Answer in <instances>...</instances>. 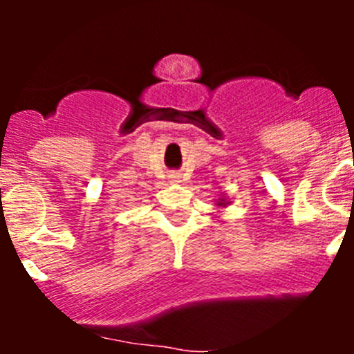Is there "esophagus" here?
I'll return each instance as SVG.
<instances>
[{
	"label": "esophagus",
	"instance_id": "obj_1",
	"mask_svg": "<svg viewBox=\"0 0 354 354\" xmlns=\"http://www.w3.org/2000/svg\"><path fill=\"white\" fill-rule=\"evenodd\" d=\"M170 179L171 180H177V179H179V175H170Z\"/></svg>",
	"mask_w": 354,
	"mask_h": 354
}]
</instances>
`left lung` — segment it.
Here are the masks:
<instances>
[{"instance_id": "obj_1", "label": "left lung", "mask_w": 354, "mask_h": 354, "mask_svg": "<svg viewBox=\"0 0 354 354\" xmlns=\"http://www.w3.org/2000/svg\"><path fill=\"white\" fill-rule=\"evenodd\" d=\"M214 205L218 209H220V212L223 211V209H227L228 205H230V198H228V196H227V193H221V195L218 196V198H214Z\"/></svg>"}]
</instances>
